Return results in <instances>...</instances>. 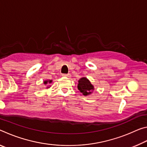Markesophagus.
<instances>
[{
  "label": "esophagus",
  "instance_id": "esophagus-1",
  "mask_svg": "<svg viewBox=\"0 0 147 147\" xmlns=\"http://www.w3.org/2000/svg\"><path fill=\"white\" fill-rule=\"evenodd\" d=\"M62 76H63V77H69L70 76V74H63V75Z\"/></svg>",
  "mask_w": 147,
  "mask_h": 147
}]
</instances>
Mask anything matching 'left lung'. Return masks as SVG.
<instances>
[{
    "instance_id": "left-lung-1",
    "label": "left lung",
    "mask_w": 147,
    "mask_h": 147,
    "mask_svg": "<svg viewBox=\"0 0 147 147\" xmlns=\"http://www.w3.org/2000/svg\"><path fill=\"white\" fill-rule=\"evenodd\" d=\"M78 89L84 95L88 96L91 94L92 91L94 90V86L88 78L83 77L78 80Z\"/></svg>"
}]
</instances>
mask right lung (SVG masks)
I'll return each instance as SVG.
<instances>
[{"label":"right lung","mask_w":147,"mask_h":147,"mask_svg":"<svg viewBox=\"0 0 147 147\" xmlns=\"http://www.w3.org/2000/svg\"><path fill=\"white\" fill-rule=\"evenodd\" d=\"M52 82H53V80H45L44 82V84H51L52 83ZM47 88H49V87H47Z\"/></svg>","instance_id":"add662e5"}]
</instances>
